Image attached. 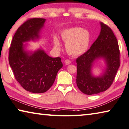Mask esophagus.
I'll return each instance as SVG.
<instances>
[{"instance_id": "1", "label": "esophagus", "mask_w": 129, "mask_h": 129, "mask_svg": "<svg viewBox=\"0 0 129 129\" xmlns=\"http://www.w3.org/2000/svg\"><path fill=\"white\" fill-rule=\"evenodd\" d=\"M71 62H71V61L70 60V59H66V60L65 61V64H66V65L70 64Z\"/></svg>"}]
</instances>
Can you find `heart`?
Wrapping results in <instances>:
<instances>
[{"label":"heart","instance_id":"heart-1","mask_svg":"<svg viewBox=\"0 0 129 129\" xmlns=\"http://www.w3.org/2000/svg\"><path fill=\"white\" fill-rule=\"evenodd\" d=\"M61 38L66 43V50L73 56H79L89 49L91 35L87 30L80 27L65 29L61 32ZM54 44L57 49L61 48V42L56 36L54 38Z\"/></svg>","mask_w":129,"mask_h":129}]
</instances>
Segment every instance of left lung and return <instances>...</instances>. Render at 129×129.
Instances as JSON below:
<instances>
[{"label":"left lung","instance_id":"left-lung-1","mask_svg":"<svg viewBox=\"0 0 129 129\" xmlns=\"http://www.w3.org/2000/svg\"><path fill=\"white\" fill-rule=\"evenodd\" d=\"M100 34L90 49L77 58L76 84L80 91L87 95L106 91L115 79L120 66V50L116 36L111 28L101 22ZM103 58L106 61V72L101 77H94L91 68L96 59Z\"/></svg>","mask_w":129,"mask_h":129}]
</instances>
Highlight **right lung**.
Here are the masks:
<instances>
[{
  "label": "right lung",
  "instance_id": "add662e5",
  "mask_svg": "<svg viewBox=\"0 0 129 129\" xmlns=\"http://www.w3.org/2000/svg\"><path fill=\"white\" fill-rule=\"evenodd\" d=\"M45 19H28L17 29L9 48V61L15 79L26 91L33 93L47 91L62 67L60 57H49L39 49L29 55L23 43L38 39Z\"/></svg>",
  "mask_w": 129,
  "mask_h": 129
}]
</instances>
